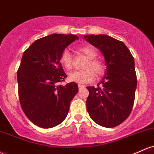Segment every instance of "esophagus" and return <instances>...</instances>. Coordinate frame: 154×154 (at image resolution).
Returning a JSON list of instances; mask_svg holds the SVG:
<instances>
[{
    "mask_svg": "<svg viewBox=\"0 0 154 154\" xmlns=\"http://www.w3.org/2000/svg\"><path fill=\"white\" fill-rule=\"evenodd\" d=\"M78 87H79V89H81V88H82L85 87V86L82 85H80V84H79V85H78Z\"/></svg>",
    "mask_w": 154,
    "mask_h": 154,
    "instance_id": "34e87169",
    "label": "esophagus"
}]
</instances>
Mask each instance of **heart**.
<instances>
[{"instance_id":"1","label":"heart","mask_w":154,"mask_h":154,"mask_svg":"<svg viewBox=\"0 0 154 154\" xmlns=\"http://www.w3.org/2000/svg\"><path fill=\"white\" fill-rule=\"evenodd\" d=\"M80 52L88 58L84 65L82 71H74L69 74V80L72 82L79 84L89 83L95 79V74L97 77H100L104 73L105 67L104 63L100 60L96 59V51L91 46H83L79 48ZM60 63L66 69H70L72 66V55L68 50H64L60 56Z\"/></svg>"}]
</instances>
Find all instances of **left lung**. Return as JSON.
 Segmentation results:
<instances>
[{
  "instance_id": "left-lung-1",
  "label": "left lung",
  "mask_w": 154,
  "mask_h": 154,
  "mask_svg": "<svg viewBox=\"0 0 154 154\" xmlns=\"http://www.w3.org/2000/svg\"><path fill=\"white\" fill-rule=\"evenodd\" d=\"M82 37L102 52L106 66L97 87H86L89 91L88 112L97 124L115 127L129 117L134 104L137 88L134 58L124 42L107 35Z\"/></svg>"
}]
</instances>
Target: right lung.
Listing matches in <instances>:
<instances>
[{"mask_svg":"<svg viewBox=\"0 0 154 154\" xmlns=\"http://www.w3.org/2000/svg\"><path fill=\"white\" fill-rule=\"evenodd\" d=\"M78 38L53 33L35 41L23 53L17 71L20 102L25 116L39 127L60 124L78 91L75 82L60 84L67 77L60 63L62 52Z\"/></svg>","mask_w":154,"mask_h":154,"instance_id":"right-lung-1","label":"right lung"}]
</instances>
